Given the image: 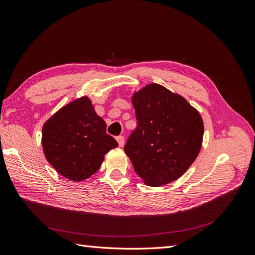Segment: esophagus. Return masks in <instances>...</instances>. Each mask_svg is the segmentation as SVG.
Returning <instances> with one entry per match:
<instances>
[{"label":"esophagus","instance_id":"esophagus-1","mask_svg":"<svg viewBox=\"0 0 255 255\" xmlns=\"http://www.w3.org/2000/svg\"><path fill=\"white\" fill-rule=\"evenodd\" d=\"M116 140L119 144V147H123L124 142H125V138L123 136H118V137H116Z\"/></svg>","mask_w":255,"mask_h":255}]
</instances>
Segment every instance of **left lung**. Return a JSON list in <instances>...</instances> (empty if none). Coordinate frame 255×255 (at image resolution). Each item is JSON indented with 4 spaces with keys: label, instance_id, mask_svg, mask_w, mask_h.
<instances>
[{
    "label": "left lung",
    "instance_id": "8db88e82",
    "mask_svg": "<svg viewBox=\"0 0 255 255\" xmlns=\"http://www.w3.org/2000/svg\"><path fill=\"white\" fill-rule=\"evenodd\" d=\"M137 127L124 150L150 186L177 180L197 158L204 125L199 113L164 86L149 84L132 96Z\"/></svg>",
    "mask_w": 255,
    "mask_h": 255
}]
</instances>
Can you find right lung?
I'll return each instance as SVG.
<instances>
[{
    "label": "right lung",
    "mask_w": 255,
    "mask_h": 255,
    "mask_svg": "<svg viewBox=\"0 0 255 255\" xmlns=\"http://www.w3.org/2000/svg\"><path fill=\"white\" fill-rule=\"evenodd\" d=\"M117 141L88 97L62 107L42 127V148L48 162L64 177L83 181L99 171Z\"/></svg>",
    "instance_id": "obj_1"
}]
</instances>
